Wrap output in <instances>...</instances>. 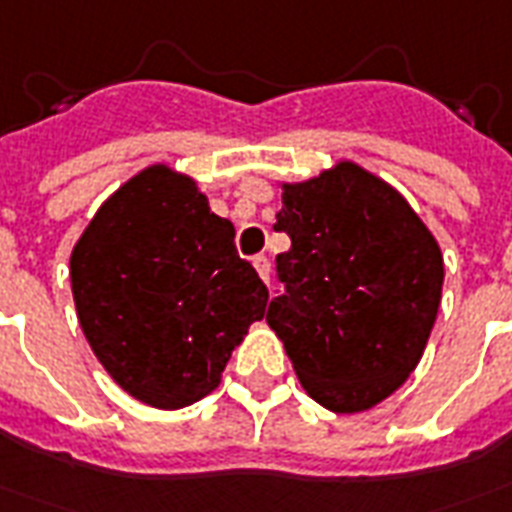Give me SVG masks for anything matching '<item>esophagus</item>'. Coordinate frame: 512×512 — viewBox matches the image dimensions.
Segmentation results:
<instances>
[{
  "instance_id": "obj_1",
  "label": "esophagus",
  "mask_w": 512,
  "mask_h": 512,
  "mask_svg": "<svg viewBox=\"0 0 512 512\" xmlns=\"http://www.w3.org/2000/svg\"><path fill=\"white\" fill-rule=\"evenodd\" d=\"M252 263H255L257 273H260V279H263V282H268V276H271V263H268V257L257 255Z\"/></svg>"
}]
</instances>
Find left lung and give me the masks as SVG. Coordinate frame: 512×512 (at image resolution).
<instances>
[{
    "label": "left lung",
    "instance_id": "1",
    "mask_svg": "<svg viewBox=\"0 0 512 512\" xmlns=\"http://www.w3.org/2000/svg\"><path fill=\"white\" fill-rule=\"evenodd\" d=\"M276 257L284 295L265 322L311 400L360 413L419 365L443 292L435 236L395 187L351 161L282 185Z\"/></svg>",
    "mask_w": 512,
    "mask_h": 512
}]
</instances>
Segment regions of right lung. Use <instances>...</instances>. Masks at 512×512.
Masks as SVG:
<instances>
[{"mask_svg":"<svg viewBox=\"0 0 512 512\" xmlns=\"http://www.w3.org/2000/svg\"><path fill=\"white\" fill-rule=\"evenodd\" d=\"M233 222L187 174L155 163L101 204L69 260L77 319L128 395L163 411L220 386L268 290Z\"/></svg>","mask_w":512,"mask_h":512,"instance_id":"1","label":"right lung"}]
</instances>
